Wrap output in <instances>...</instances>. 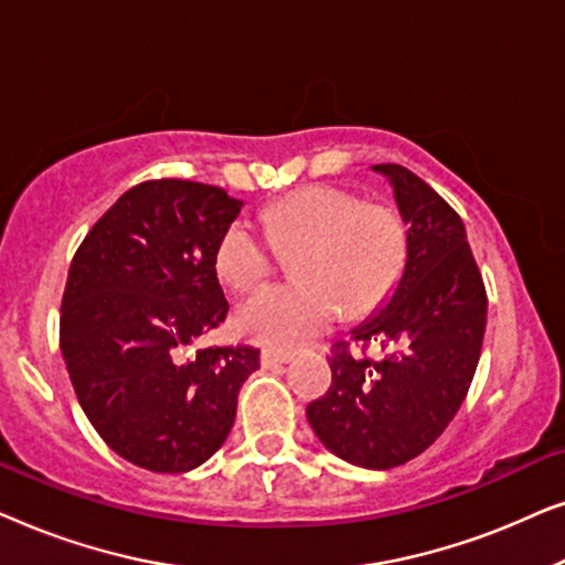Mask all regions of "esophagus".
Here are the masks:
<instances>
[{
    "label": "esophagus",
    "instance_id": "obj_1",
    "mask_svg": "<svg viewBox=\"0 0 565 565\" xmlns=\"http://www.w3.org/2000/svg\"><path fill=\"white\" fill-rule=\"evenodd\" d=\"M259 360H262V365H265V367H275V365H282V362H290L292 352L265 347V350H262V354H259Z\"/></svg>",
    "mask_w": 565,
    "mask_h": 565
}]
</instances>
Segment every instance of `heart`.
<instances>
[{"instance_id": "1", "label": "heart", "mask_w": 565, "mask_h": 565, "mask_svg": "<svg viewBox=\"0 0 565 565\" xmlns=\"http://www.w3.org/2000/svg\"><path fill=\"white\" fill-rule=\"evenodd\" d=\"M262 231L236 215L221 231L213 267L234 292H249L296 254V282L273 285L246 300L236 327L262 344L292 350L342 319H365L388 303L408 262V226L396 207L367 203L334 184H311L262 213Z\"/></svg>"}]
</instances>
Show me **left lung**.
<instances>
[{
	"mask_svg": "<svg viewBox=\"0 0 565 565\" xmlns=\"http://www.w3.org/2000/svg\"><path fill=\"white\" fill-rule=\"evenodd\" d=\"M375 169L391 177L408 223L406 273L375 319L331 344V385L306 414L339 458L385 470L422 455L458 414L481 358L489 298L455 207L412 169ZM373 341L386 352L381 361L366 354Z\"/></svg>",
	"mask_w": 565,
	"mask_h": 565,
	"instance_id": "left-lung-1",
	"label": "left lung"
}]
</instances>
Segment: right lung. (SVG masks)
I'll list each match as a JSON object with an SVG mask.
<instances>
[{"instance_id":"obj_1","label":"right lung","mask_w":565,"mask_h":565,"mask_svg":"<svg viewBox=\"0 0 565 565\" xmlns=\"http://www.w3.org/2000/svg\"><path fill=\"white\" fill-rule=\"evenodd\" d=\"M242 203L215 184L146 180L76 249L58 339L79 404L107 447L153 473H184L223 445L259 350H184L228 316L213 249Z\"/></svg>"}]
</instances>
